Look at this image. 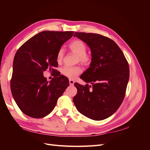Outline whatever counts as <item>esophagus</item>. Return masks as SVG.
Here are the masks:
<instances>
[{
	"instance_id": "34e87169",
	"label": "esophagus",
	"mask_w": 150,
	"mask_h": 150,
	"mask_svg": "<svg viewBox=\"0 0 150 150\" xmlns=\"http://www.w3.org/2000/svg\"><path fill=\"white\" fill-rule=\"evenodd\" d=\"M69 84H70V85H73L74 84V81L72 80V79H69Z\"/></svg>"
}]
</instances>
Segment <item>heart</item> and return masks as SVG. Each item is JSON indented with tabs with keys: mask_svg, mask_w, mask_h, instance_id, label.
<instances>
[{
	"mask_svg": "<svg viewBox=\"0 0 150 150\" xmlns=\"http://www.w3.org/2000/svg\"><path fill=\"white\" fill-rule=\"evenodd\" d=\"M69 49L73 54L77 56V62H79L84 65H88L92 61L91 54L86 52L87 47L82 40L75 39L69 44ZM64 55V51L62 48L59 49L56 55V61L58 63H61ZM81 72L82 69L80 66H64L61 69V73L67 78L71 79H75Z\"/></svg>",
	"mask_w": 150,
	"mask_h": 150,
	"instance_id": "heart-1",
	"label": "heart"
}]
</instances>
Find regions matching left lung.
<instances>
[{"instance_id": "1", "label": "left lung", "mask_w": 150, "mask_h": 150, "mask_svg": "<svg viewBox=\"0 0 150 150\" xmlns=\"http://www.w3.org/2000/svg\"><path fill=\"white\" fill-rule=\"evenodd\" d=\"M91 48L90 67L80 76L86 83H75L78 92L73 102L78 111L96 121L108 118L117 111L125 96L129 78L128 62L116 43L94 33H75Z\"/></svg>"}]
</instances>
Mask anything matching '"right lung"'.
Listing matches in <instances>:
<instances>
[{
    "label": "right lung",
    "mask_w": 150,
    "mask_h": 150,
    "mask_svg": "<svg viewBox=\"0 0 150 150\" xmlns=\"http://www.w3.org/2000/svg\"><path fill=\"white\" fill-rule=\"evenodd\" d=\"M73 31H42L22 45L13 61L11 89L21 111L34 118L51 112L69 84L61 75L56 55L62 44L73 35ZM48 69L54 74L49 82L43 76Z\"/></svg>",
    "instance_id": "right-lung-1"
}]
</instances>
